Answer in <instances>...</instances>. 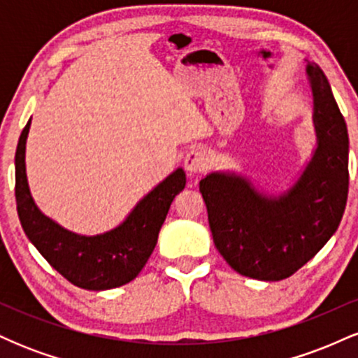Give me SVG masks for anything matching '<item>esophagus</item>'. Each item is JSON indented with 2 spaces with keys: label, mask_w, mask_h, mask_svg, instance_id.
<instances>
[{
  "label": "esophagus",
  "mask_w": 358,
  "mask_h": 358,
  "mask_svg": "<svg viewBox=\"0 0 358 358\" xmlns=\"http://www.w3.org/2000/svg\"><path fill=\"white\" fill-rule=\"evenodd\" d=\"M183 165H185V170H187L190 175L202 173L205 168H207V155H205L202 150L193 148V150H190L187 155H185Z\"/></svg>",
  "instance_id": "34e87169"
}]
</instances>
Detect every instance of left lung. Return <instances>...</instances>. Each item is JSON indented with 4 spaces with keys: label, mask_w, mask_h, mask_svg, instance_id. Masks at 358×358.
<instances>
[{
    "label": "left lung",
    "mask_w": 358,
    "mask_h": 358,
    "mask_svg": "<svg viewBox=\"0 0 358 358\" xmlns=\"http://www.w3.org/2000/svg\"><path fill=\"white\" fill-rule=\"evenodd\" d=\"M306 73L316 148L296 182L266 195L234 171L200 180L217 250L234 271L259 281H281L303 268L336 232L347 205V124L322 69L308 62Z\"/></svg>",
    "instance_id": "1"
}]
</instances>
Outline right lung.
Returning a JSON list of instances; mask_svg holds the SVG:
<instances>
[{"mask_svg": "<svg viewBox=\"0 0 358 358\" xmlns=\"http://www.w3.org/2000/svg\"><path fill=\"white\" fill-rule=\"evenodd\" d=\"M30 124L31 119L23 127L15 155L16 210L27 237L53 269L82 289L104 291L133 281L153 252L171 202L185 188V171L176 168L156 185L117 227L80 236L43 215L31 196L24 166Z\"/></svg>", "mask_w": 358, "mask_h": 358, "instance_id": "add662e5", "label": "right lung"}]
</instances>
